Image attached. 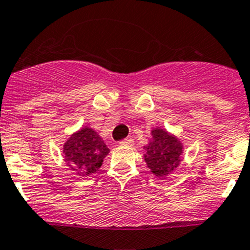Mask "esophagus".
Listing matches in <instances>:
<instances>
[{
  "label": "esophagus",
  "instance_id": "34e87169",
  "mask_svg": "<svg viewBox=\"0 0 250 250\" xmlns=\"http://www.w3.org/2000/svg\"><path fill=\"white\" fill-rule=\"evenodd\" d=\"M118 144H120V145H123V146H132L133 144H134V141H133L132 138H127V139L121 140Z\"/></svg>",
  "mask_w": 250,
  "mask_h": 250
}]
</instances>
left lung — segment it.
<instances>
[{
  "mask_svg": "<svg viewBox=\"0 0 250 250\" xmlns=\"http://www.w3.org/2000/svg\"><path fill=\"white\" fill-rule=\"evenodd\" d=\"M152 140L144 146L145 162L156 176H166L173 173L180 163L183 145L175 137L161 128L151 132Z\"/></svg>",
  "mask_w": 250,
  "mask_h": 250,
  "instance_id": "1",
  "label": "left lung"
}]
</instances>
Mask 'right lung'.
Instances as JSON below:
<instances>
[{"label":"right lung","instance_id":"right-lung-1","mask_svg":"<svg viewBox=\"0 0 250 250\" xmlns=\"http://www.w3.org/2000/svg\"><path fill=\"white\" fill-rule=\"evenodd\" d=\"M64 158L78 175L88 176L95 173L103 165L105 156L110 152L97 132L84 127L71 135L64 144Z\"/></svg>","mask_w":250,"mask_h":250}]
</instances>
